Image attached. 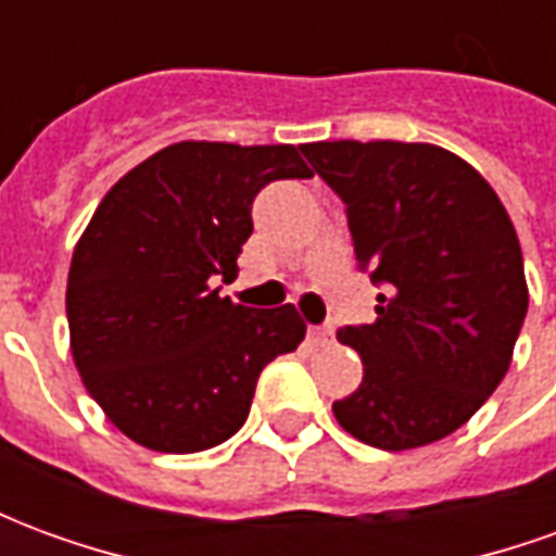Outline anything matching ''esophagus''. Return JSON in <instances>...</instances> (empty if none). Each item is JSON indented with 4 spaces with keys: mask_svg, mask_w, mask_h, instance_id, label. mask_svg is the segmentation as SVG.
<instances>
[{
    "mask_svg": "<svg viewBox=\"0 0 556 556\" xmlns=\"http://www.w3.org/2000/svg\"><path fill=\"white\" fill-rule=\"evenodd\" d=\"M309 342L315 349H327L333 342V327H309Z\"/></svg>",
    "mask_w": 556,
    "mask_h": 556,
    "instance_id": "1",
    "label": "esophagus"
}]
</instances>
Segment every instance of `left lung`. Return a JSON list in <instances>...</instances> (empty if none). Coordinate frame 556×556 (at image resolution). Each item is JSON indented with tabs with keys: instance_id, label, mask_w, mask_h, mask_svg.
<instances>
[{
	"instance_id": "1",
	"label": "left lung",
	"mask_w": 556,
	"mask_h": 556,
	"mask_svg": "<svg viewBox=\"0 0 556 556\" xmlns=\"http://www.w3.org/2000/svg\"><path fill=\"white\" fill-rule=\"evenodd\" d=\"M303 154L349 207L361 267L384 282L372 325L337 339L363 384L333 402L339 426L378 450L453 434L497 390L527 315L521 243L467 160L431 142L337 139Z\"/></svg>"
}]
</instances>
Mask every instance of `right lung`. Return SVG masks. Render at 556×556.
<instances>
[{
  "mask_svg": "<svg viewBox=\"0 0 556 556\" xmlns=\"http://www.w3.org/2000/svg\"><path fill=\"white\" fill-rule=\"evenodd\" d=\"M294 146L175 142L103 195L67 270L71 354L115 429L157 453L229 441L267 363L306 337L298 309H250L238 274L255 193L309 178Z\"/></svg>",
  "mask_w": 556,
  "mask_h": 556,
  "instance_id": "right-lung-1",
  "label": "right lung"
}]
</instances>
